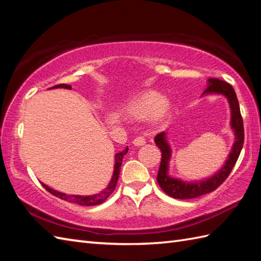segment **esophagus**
<instances>
[{"mask_svg": "<svg viewBox=\"0 0 261 261\" xmlns=\"http://www.w3.org/2000/svg\"><path fill=\"white\" fill-rule=\"evenodd\" d=\"M134 142V145L137 146V147H140V146H143L146 143V139L143 137H137L135 138V140L132 141Z\"/></svg>", "mask_w": 261, "mask_h": 261, "instance_id": "1", "label": "esophagus"}]
</instances>
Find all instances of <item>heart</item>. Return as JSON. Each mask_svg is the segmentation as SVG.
<instances>
[{"mask_svg": "<svg viewBox=\"0 0 261 261\" xmlns=\"http://www.w3.org/2000/svg\"><path fill=\"white\" fill-rule=\"evenodd\" d=\"M170 111V104L165 101L160 94L148 91L131 99L125 108V115L131 119L143 120L152 118L156 121L163 120Z\"/></svg>", "mask_w": 261, "mask_h": 261, "instance_id": "heart-1", "label": "heart"}]
</instances>
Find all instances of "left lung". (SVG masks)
<instances>
[{
    "label": "left lung",
    "mask_w": 261,
    "mask_h": 261,
    "mask_svg": "<svg viewBox=\"0 0 261 261\" xmlns=\"http://www.w3.org/2000/svg\"><path fill=\"white\" fill-rule=\"evenodd\" d=\"M208 94H219L226 97L231 110V129L234 132V143L232 146L231 152L229 153L228 159L225 160L223 167L219 171H216L208 178L203 180L186 181L179 178H175L168 174L169 160L171 158V148L167 141L166 132H160L154 138V142L158 148L162 150V163L158 170L157 181L162 190L170 197L178 199H190L202 196L215 191L222 182L228 178L232 168L234 167L245 140V130H243V121L240 113L239 102H238L237 94L229 83L220 81L218 79H210L207 81L206 90L203 92V95Z\"/></svg>",
    "instance_id": "8db88e82"
}]
</instances>
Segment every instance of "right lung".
<instances>
[{
	"label": "right lung",
	"instance_id": "obj_1",
	"mask_svg": "<svg viewBox=\"0 0 261 261\" xmlns=\"http://www.w3.org/2000/svg\"><path fill=\"white\" fill-rule=\"evenodd\" d=\"M51 88H67V90H71V86L66 85V84H59V85H56ZM127 150H129V149H127V147H126L124 150H122L121 152H118L115 154L114 156V170H113L112 178H111L108 187L104 188V190H102L97 194H93V195H87V196L68 195V194L55 191L54 188H50L46 184H43V182H41V184L49 193L53 194V195H55L60 199H64V201H66V202L79 204V205H82V206H93V205H98V204L103 203L105 199H107L115 190L116 182H118L119 175H120V167L122 165V159H123V157L126 154Z\"/></svg>",
	"mask_w": 261,
	"mask_h": 261
}]
</instances>
